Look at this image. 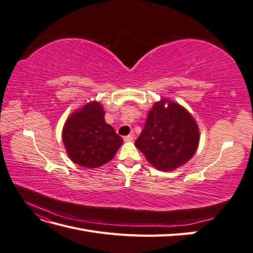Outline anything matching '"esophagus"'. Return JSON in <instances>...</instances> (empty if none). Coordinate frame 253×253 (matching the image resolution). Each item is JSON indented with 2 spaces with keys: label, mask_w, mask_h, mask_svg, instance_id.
<instances>
[{
  "label": "esophagus",
  "mask_w": 253,
  "mask_h": 253,
  "mask_svg": "<svg viewBox=\"0 0 253 253\" xmlns=\"http://www.w3.org/2000/svg\"><path fill=\"white\" fill-rule=\"evenodd\" d=\"M124 139H125V141H126V142H128V141H133V139H134V133H131L129 135L126 136Z\"/></svg>",
  "instance_id": "obj_1"
}]
</instances>
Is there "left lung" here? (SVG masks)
I'll return each mask as SVG.
<instances>
[{"label": "left lung", "instance_id": "1", "mask_svg": "<svg viewBox=\"0 0 253 253\" xmlns=\"http://www.w3.org/2000/svg\"><path fill=\"white\" fill-rule=\"evenodd\" d=\"M200 128L183 106L162 98L152 106L135 145L160 171H173L193 157L200 143Z\"/></svg>", "mask_w": 253, "mask_h": 253}]
</instances>
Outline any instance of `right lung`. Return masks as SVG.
<instances>
[{"instance_id":"right-lung-1","label":"right lung","mask_w":253,"mask_h":253,"mask_svg":"<svg viewBox=\"0 0 253 253\" xmlns=\"http://www.w3.org/2000/svg\"><path fill=\"white\" fill-rule=\"evenodd\" d=\"M62 140L72 162L88 169L109 163L124 142L105 122L104 110L97 101L71 114L63 126Z\"/></svg>"}]
</instances>
